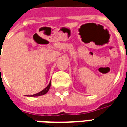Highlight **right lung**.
<instances>
[{"instance_id":"1","label":"right lung","mask_w":127,"mask_h":127,"mask_svg":"<svg viewBox=\"0 0 127 127\" xmlns=\"http://www.w3.org/2000/svg\"><path fill=\"white\" fill-rule=\"evenodd\" d=\"M50 86H51V81H50V83H49V84L47 85V87H46V88H45L43 91H41V92H39V93H38L34 94V95H32L28 96H31V97H32V96H39L43 95L46 94L47 92H48V91H49V89H50Z\"/></svg>"}]
</instances>
